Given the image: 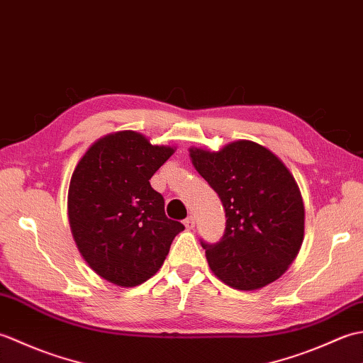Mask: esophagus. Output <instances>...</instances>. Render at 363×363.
<instances>
[{
    "label": "esophagus",
    "instance_id": "obj_1",
    "mask_svg": "<svg viewBox=\"0 0 363 363\" xmlns=\"http://www.w3.org/2000/svg\"><path fill=\"white\" fill-rule=\"evenodd\" d=\"M184 225H186L187 229H194L195 228V218L194 217H187L184 220Z\"/></svg>",
    "mask_w": 363,
    "mask_h": 363
}]
</instances>
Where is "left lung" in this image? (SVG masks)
Returning <instances> with one entry per match:
<instances>
[{"label":"left lung","instance_id":"left-lung-1","mask_svg":"<svg viewBox=\"0 0 363 363\" xmlns=\"http://www.w3.org/2000/svg\"><path fill=\"white\" fill-rule=\"evenodd\" d=\"M191 164L226 212L221 240L201 242L213 274L237 290L274 282L298 256L304 204L295 177L265 146L237 140L220 151L190 148Z\"/></svg>","mask_w":363,"mask_h":363}]
</instances>
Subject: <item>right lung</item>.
<instances>
[{
  "label": "right lung",
  "instance_id": "1",
  "mask_svg": "<svg viewBox=\"0 0 363 363\" xmlns=\"http://www.w3.org/2000/svg\"><path fill=\"white\" fill-rule=\"evenodd\" d=\"M173 152L135 130H120L96 140L76 165L68 220L81 256L103 279L120 287L148 281L184 230L150 184Z\"/></svg>",
  "mask_w": 363,
  "mask_h": 363
}]
</instances>
